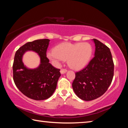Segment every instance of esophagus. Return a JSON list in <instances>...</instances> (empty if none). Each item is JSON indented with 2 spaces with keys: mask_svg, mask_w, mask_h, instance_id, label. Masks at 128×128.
Returning <instances> with one entry per match:
<instances>
[{
  "mask_svg": "<svg viewBox=\"0 0 128 128\" xmlns=\"http://www.w3.org/2000/svg\"><path fill=\"white\" fill-rule=\"evenodd\" d=\"M66 72H67V70L66 69L62 68L61 70H60V73H61L62 74H64V73H66Z\"/></svg>",
  "mask_w": 128,
  "mask_h": 128,
  "instance_id": "1",
  "label": "esophagus"
}]
</instances>
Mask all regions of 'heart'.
Here are the masks:
<instances>
[{"instance_id": "1", "label": "heart", "mask_w": 128, "mask_h": 128, "mask_svg": "<svg viewBox=\"0 0 128 128\" xmlns=\"http://www.w3.org/2000/svg\"><path fill=\"white\" fill-rule=\"evenodd\" d=\"M92 54V46L88 43H62L56 46L55 50L47 52V57L56 66L67 60L71 68L79 70L88 64Z\"/></svg>"}]
</instances>
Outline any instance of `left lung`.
<instances>
[{
	"instance_id": "obj_1",
	"label": "left lung",
	"mask_w": 128,
	"mask_h": 128,
	"mask_svg": "<svg viewBox=\"0 0 128 128\" xmlns=\"http://www.w3.org/2000/svg\"><path fill=\"white\" fill-rule=\"evenodd\" d=\"M94 57L82 70L76 73L72 88L77 96L85 101L94 100L104 94L114 77V64L110 48L93 39Z\"/></svg>"
}]
</instances>
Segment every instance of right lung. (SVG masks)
<instances>
[{
    "mask_svg": "<svg viewBox=\"0 0 128 128\" xmlns=\"http://www.w3.org/2000/svg\"><path fill=\"white\" fill-rule=\"evenodd\" d=\"M49 42L48 39L28 42L20 47L14 55L13 75L15 85L24 95L34 100L49 98L55 92L61 76L60 69L49 63L46 56ZM28 50L35 52L40 56L41 62L36 68L29 69L23 64L22 56Z\"/></svg>",
    "mask_w": 128,
    "mask_h": 128,
    "instance_id": "1",
    "label": "right lung"
}]
</instances>
